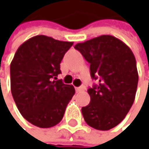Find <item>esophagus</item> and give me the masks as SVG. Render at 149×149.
<instances>
[{
    "label": "esophagus",
    "instance_id": "esophagus-1",
    "mask_svg": "<svg viewBox=\"0 0 149 149\" xmlns=\"http://www.w3.org/2000/svg\"><path fill=\"white\" fill-rule=\"evenodd\" d=\"M84 87L83 86H81V87H79V88H76V91L77 92H79V91H82V90H84Z\"/></svg>",
    "mask_w": 149,
    "mask_h": 149
}]
</instances>
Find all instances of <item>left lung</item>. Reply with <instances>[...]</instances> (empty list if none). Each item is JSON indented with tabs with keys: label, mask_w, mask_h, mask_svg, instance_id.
<instances>
[{
	"label": "left lung",
	"mask_w": 149,
	"mask_h": 149,
	"mask_svg": "<svg viewBox=\"0 0 149 149\" xmlns=\"http://www.w3.org/2000/svg\"><path fill=\"white\" fill-rule=\"evenodd\" d=\"M74 48L90 63L91 78L97 80L88 89L89 104L81 109L85 122L95 130H111L125 118L135 99L139 81L135 56L123 41L109 35Z\"/></svg>",
	"instance_id": "8db88e82"
}]
</instances>
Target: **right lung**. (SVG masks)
I'll use <instances>...</instances> for the list:
<instances>
[{"instance_id": "obj_1", "label": "right lung", "mask_w": 149, "mask_h": 149, "mask_svg": "<svg viewBox=\"0 0 149 149\" xmlns=\"http://www.w3.org/2000/svg\"><path fill=\"white\" fill-rule=\"evenodd\" d=\"M73 45L36 36L17 50L10 63V90L21 115L35 126L51 128L63 118L75 89L57 76L61 61Z\"/></svg>"}]
</instances>
